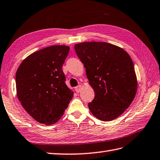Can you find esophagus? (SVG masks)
<instances>
[{
    "label": "esophagus",
    "mask_w": 160,
    "mask_h": 160,
    "mask_svg": "<svg viewBox=\"0 0 160 160\" xmlns=\"http://www.w3.org/2000/svg\"><path fill=\"white\" fill-rule=\"evenodd\" d=\"M81 86L80 85L77 86V87H75V90H76V92H77V93H79V92H81Z\"/></svg>",
    "instance_id": "1"
}]
</instances>
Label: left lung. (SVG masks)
Listing matches in <instances>:
<instances>
[{
    "mask_svg": "<svg viewBox=\"0 0 160 160\" xmlns=\"http://www.w3.org/2000/svg\"><path fill=\"white\" fill-rule=\"evenodd\" d=\"M74 49L95 92L94 99L88 103L90 111L103 121L116 118L129 107L137 92L130 56L121 48L100 42L77 44Z\"/></svg>",
    "mask_w": 160,
    "mask_h": 160,
    "instance_id": "8db88e82",
    "label": "left lung"
}]
</instances>
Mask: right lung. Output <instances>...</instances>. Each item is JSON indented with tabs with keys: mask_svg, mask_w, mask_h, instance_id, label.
<instances>
[{
	"mask_svg": "<svg viewBox=\"0 0 160 160\" xmlns=\"http://www.w3.org/2000/svg\"><path fill=\"white\" fill-rule=\"evenodd\" d=\"M70 47L51 46L23 60L16 73L17 93L23 107L45 125L58 121L73 97L62 70Z\"/></svg>",
	"mask_w": 160,
	"mask_h": 160,
	"instance_id": "obj_1",
	"label": "right lung"
}]
</instances>
